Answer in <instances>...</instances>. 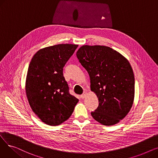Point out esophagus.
Segmentation results:
<instances>
[{
	"instance_id": "esophagus-1",
	"label": "esophagus",
	"mask_w": 158,
	"mask_h": 158,
	"mask_svg": "<svg viewBox=\"0 0 158 158\" xmlns=\"http://www.w3.org/2000/svg\"><path fill=\"white\" fill-rule=\"evenodd\" d=\"M86 95H87V92H84L83 94H82L81 95V97L82 98H85V97L86 96Z\"/></svg>"
}]
</instances>
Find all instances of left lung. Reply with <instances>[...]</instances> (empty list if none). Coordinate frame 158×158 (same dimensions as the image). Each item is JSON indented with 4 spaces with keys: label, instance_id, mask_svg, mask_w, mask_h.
I'll return each mask as SVG.
<instances>
[{
    "label": "left lung",
    "instance_id": "8db88e82",
    "mask_svg": "<svg viewBox=\"0 0 158 158\" xmlns=\"http://www.w3.org/2000/svg\"><path fill=\"white\" fill-rule=\"evenodd\" d=\"M90 77L91 90L98 106L91 114L104 126H112L129 112L135 98V76L126 57L113 48L83 45L76 53Z\"/></svg>",
    "mask_w": 158,
    "mask_h": 158
}]
</instances>
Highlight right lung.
<instances>
[{"label": "right lung", "instance_id": "1", "mask_svg": "<svg viewBox=\"0 0 158 158\" xmlns=\"http://www.w3.org/2000/svg\"><path fill=\"white\" fill-rule=\"evenodd\" d=\"M77 45L59 44L40 49L29 65L26 92L32 111L49 126L68 120L79 100L69 93L63 67Z\"/></svg>", "mask_w": 158, "mask_h": 158}]
</instances>
